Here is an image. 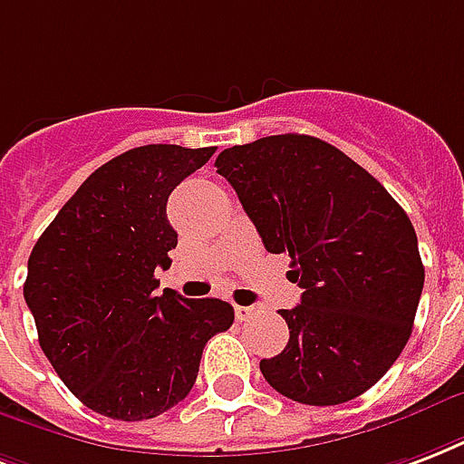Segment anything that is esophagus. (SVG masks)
<instances>
[{
  "label": "esophagus",
  "instance_id": "obj_1",
  "mask_svg": "<svg viewBox=\"0 0 464 464\" xmlns=\"http://www.w3.org/2000/svg\"><path fill=\"white\" fill-rule=\"evenodd\" d=\"M253 314H256V309H253V306H236V318H238L240 324H243V321H247V318H253Z\"/></svg>",
  "mask_w": 464,
  "mask_h": 464
}]
</instances>
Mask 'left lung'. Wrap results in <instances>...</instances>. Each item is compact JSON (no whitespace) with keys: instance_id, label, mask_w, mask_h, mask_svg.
Masks as SVG:
<instances>
[{"instance_id":"left-lung-1","label":"left lung","mask_w":464,"mask_h":464,"mask_svg":"<svg viewBox=\"0 0 464 464\" xmlns=\"http://www.w3.org/2000/svg\"><path fill=\"white\" fill-rule=\"evenodd\" d=\"M217 172L304 289L299 306L279 311L287 348L260 360L267 384L311 406L360 397L404 350L423 292L406 211L343 150L302 133L226 148Z\"/></svg>"}]
</instances>
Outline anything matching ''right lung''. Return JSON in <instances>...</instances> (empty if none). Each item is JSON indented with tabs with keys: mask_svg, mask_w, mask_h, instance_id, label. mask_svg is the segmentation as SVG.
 Instances as JSON below:
<instances>
[{
	"mask_svg": "<svg viewBox=\"0 0 464 464\" xmlns=\"http://www.w3.org/2000/svg\"><path fill=\"white\" fill-rule=\"evenodd\" d=\"M217 148L140 146L84 179L28 257L24 299L65 387L116 420L155 419L189 394L201 350L228 331L221 299L158 295L177 231L168 197Z\"/></svg>",
	"mask_w": 464,
	"mask_h": 464,
	"instance_id": "right-lung-1",
	"label": "right lung"
}]
</instances>
